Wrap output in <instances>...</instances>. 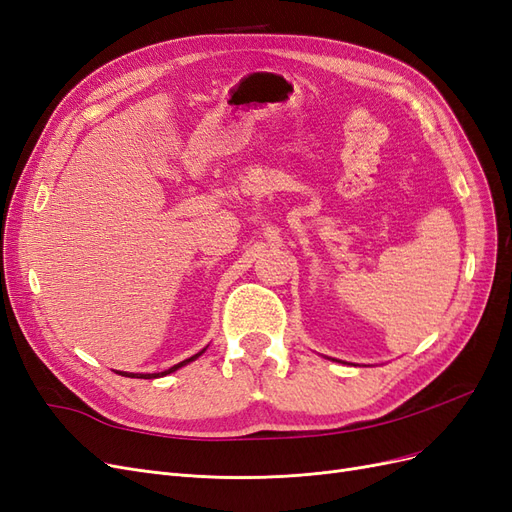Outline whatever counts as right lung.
<instances>
[{"mask_svg":"<svg viewBox=\"0 0 512 512\" xmlns=\"http://www.w3.org/2000/svg\"><path fill=\"white\" fill-rule=\"evenodd\" d=\"M205 350H200L198 354H194V356H190V359H185V361H181V363H177V365H173L170 369H166V371H162V374H126V371H117V374H121V376H128V378H145V380H149V378H160V376H166V374H170V371H177L179 367H183V365H188L190 361H194V359H198L200 354H203Z\"/></svg>","mask_w":512,"mask_h":512,"instance_id":"add662e5","label":"right lung"}]
</instances>
